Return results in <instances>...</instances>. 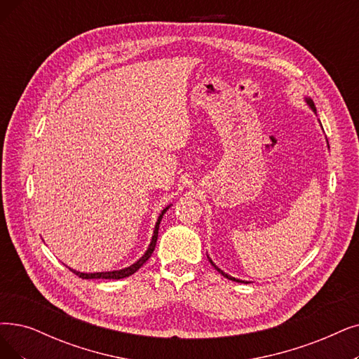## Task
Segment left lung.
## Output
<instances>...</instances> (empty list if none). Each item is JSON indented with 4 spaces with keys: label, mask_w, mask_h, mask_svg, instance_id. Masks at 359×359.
<instances>
[{
    "label": "left lung",
    "mask_w": 359,
    "mask_h": 359,
    "mask_svg": "<svg viewBox=\"0 0 359 359\" xmlns=\"http://www.w3.org/2000/svg\"><path fill=\"white\" fill-rule=\"evenodd\" d=\"M306 102H308V104H309V106H311V109H312V110H313V111H315V113H317V109H315V106H313V102H312V100H309V98H306ZM209 261H210V259H209ZM210 264H212V265H213V266H215V269H217V271H218V272H219V274H222V276H224V277H226V278H228V280H233V281H238V283H241V281H240V280H237V278H234V277H231V276H228V274H225V272H222V271H221V269H219V268H218V266H217V265H215V264H213V262H212V261H210ZM243 283H245V281H243Z\"/></svg>",
    "instance_id": "8db88e82"
}]
</instances>
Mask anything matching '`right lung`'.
<instances>
[{
    "label": "right lung",
    "mask_w": 359,
    "mask_h": 359,
    "mask_svg": "<svg viewBox=\"0 0 359 359\" xmlns=\"http://www.w3.org/2000/svg\"><path fill=\"white\" fill-rule=\"evenodd\" d=\"M169 209V206L166 208V209H163L162 210V213H161V217H159V219H157V222H156V226H154V234H153V238H151V243H150V246H149V249H147V252L142 255V257H140V259L134 264V265H131V266H128V268H125V269H119V271H109V272H94V274H85V272H78V271H75V269H70L72 272H75V274L79 277V278H85V280H90V278H106V280H119V278H125V277H130V276H133L135 271H138L142 265H144L147 261H149V257L151 256V253H153V250H154V248H156V241H157V234H159V224H161V221H162V218H163V213L166 212Z\"/></svg>",
    "instance_id": "obj_1"
}]
</instances>
